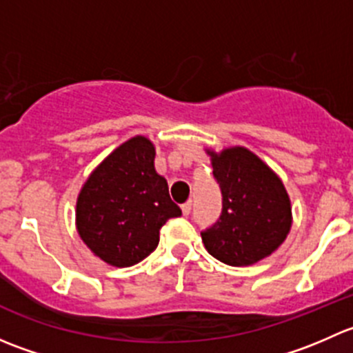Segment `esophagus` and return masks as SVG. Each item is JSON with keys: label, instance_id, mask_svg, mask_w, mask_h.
Segmentation results:
<instances>
[{"label": "esophagus", "instance_id": "1", "mask_svg": "<svg viewBox=\"0 0 353 353\" xmlns=\"http://www.w3.org/2000/svg\"><path fill=\"white\" fill-rule=\"evenodd\" d=\"M181 210H183V215H190V212H191V199H190V201L183 203V205H181Z\"/></svg>", "mask_w": 353, "mask_h": 353}]
</instances>
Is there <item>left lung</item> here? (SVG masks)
Wrapping results in <instances>:
<instances>
[{
    "label": "left lung",
    "instance_id": "1",
    "mask_svg": "<svg viewBox=\"0 0 353 353\" xmlns=\"http://www.w3.org/2000/svg\"><path fill=\"white\" fill-rule=\"evenodd\" d=\"M222 190V215L201 232L206 251L230 266H249L275 252L292 227L290 198L282 179L244 147L206 148Z\"/></svg>",
    "mask_w": 353,
    "mask_h": 353
}]
</instances>
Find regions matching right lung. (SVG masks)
Listing matches in <instances>:
<instances>
[{
    "label": "right lung",
    "mask_w": 353,
    "mask_h": 353,
    "mask_svg": "<svg viewBox=\"0 0 353 353\" xmlns=\"http://www.w3.org/2000/svg\"><path fill=\"white\" fill-rule=\"evenodd\" d=\"M155 145L130 138L88 176L77 198V230L97 258L128 268L155 251L160 229L181 208L155 170Z\"/></svg>",
    "instance_id": "obj_1"
}]
</instances>
